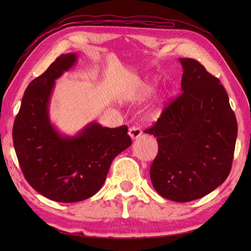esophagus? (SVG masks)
<instances>
[{
	"label": "esophagus",
	"instance_id": "34e87169",
	"mask_svg": "<svg viewBox=\"0 0 251 251\" xmlns=\"http://www.w3.org/2000/svg\"><path fill=\"white\" fill-rule=\"evenodd\" d=\"M141 134H142V131H141V129L139 128V127L132 126V127H130L129 130H128V135L130 136V138H131L132 140L138 139V138L141 136Z\"/></svg>",
	"mask_w": 251,
	"mask_h": 251
}]
</instances>
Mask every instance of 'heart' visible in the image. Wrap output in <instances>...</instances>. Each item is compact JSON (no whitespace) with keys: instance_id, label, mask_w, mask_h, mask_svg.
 I'll return each instance as SVG.
<instances>
[{"instance_id":"1","label":"heart","mask_w":251,"mask_h":251,"mask_svg":"<svg viewBox=\"0 0 251 251\" xmlns=\"http://www.w3.org/2000/svg\"><path fill=\"white\" fill-rule=\"evenodd\" d=\"M154 85L152 83H142L139 87L137 88L134 99L138 102L145 101L148 99L154 92ZM158 115V103H154L150 106V109L147 112V119L148 120H154Z\"/></svg>"}]
</instances>
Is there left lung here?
Returning <instances> with one entry per match:
<instances>
[{
  "instance_id": "left-lung-1",
  "label": "left lung",
  "mask_w": 251,
  "mask_h": 251,
  "mask_svg": "<svg viewBox=\"0 0 251 251\" xmlns=\"http://www.w3.org/2000/svg\"><path fill=\"white\" fill-rule=\"evenodd\" d=\"M181 95L145 130L158 153L150 177L165 199L191 201L209 194L231 172L237 122L220 81L191 58H179Z\"/></svg>"
}]
</instances>
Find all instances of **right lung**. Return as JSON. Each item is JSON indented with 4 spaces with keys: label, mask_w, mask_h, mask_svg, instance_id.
Wrapping results in <instances>:
<instances>
[{
    "label": "right lung",
    "mask_w": 251,
    "mask_h": 251,
    "mask_svg": "<svg viewBox=\"0 0 251 251\" xmlns=\"http://www.w3.org/2000/svg\"><path fill=\"white\" fill-rule=\"evenodd\" d=\"M77 54L61 55L26 87L14 123L13 141L25 180L51 201L74 202L95 195L111 163L131 145L127 126L109 128L90 122L74 136L50 117L56 79L75 66Z\"/></svg>",
    "instance_id": "1"
}]
</instances>
